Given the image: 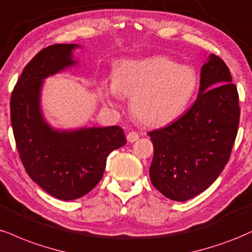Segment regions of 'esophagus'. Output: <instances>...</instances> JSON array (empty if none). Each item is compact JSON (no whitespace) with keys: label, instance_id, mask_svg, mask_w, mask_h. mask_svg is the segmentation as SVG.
<instances>
[{"label":"esophagus","instance_id":"obj_1","mask_svg":"<svg viewBox=\"0 0 252 252\" xmlns=\"http://www.w3.org/2000/svg\"><path fill=\"white\" fill-rule=\"evenodd\" d=\"M127 141H128V143H134L135 140H138L139 139V134L137 132H134V131H132V132H129L128 134H127Z\"/></svg>","mask_w":252,"mask_h":252}]
</instances>
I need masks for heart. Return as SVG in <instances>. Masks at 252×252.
<instances>
[{
	"label": "heart",
	"mask_w": 252,
	"mask_h": 252,
	"mask_svg": "<svg viewBox=\"0 0 252 252\" xmlns=\"http://www.w3.org/2000/svg\"><path fill=\"white\" fill-rule=\"evenodd\" d=\"M198 87V74L189 64L166 56L123 62L102 96L114 103L119 95L131 97L133 117L145 126L158 127L176 120L185 111Z\"/></svg>",
	"instance_id": "heart-1"
}]
</instances>
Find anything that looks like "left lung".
<instances>
[{
    "label": "left lung",
    "mask_w": 252,
    "mask_h": 252,
    "mask_svg": "<svg viewBox=\"0 0 252 252\" xmlns=\"http://www.w3.org/2000/svg\"><path fill=\"white\" fill-rule=\"evenodd\" d=\"M238 124L237 88L225 62L211 54L202 67L192 107L171 125L149 132L155 149L153 186L177 202L205 191L229 160Z\"/></svg>",
    "instance_id": "8db88e82"
}]
</instances>
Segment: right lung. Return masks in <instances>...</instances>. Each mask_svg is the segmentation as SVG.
Wrapping results in <instances>:
<instances>
[{
    "label": "right lung",
    "mask_w": 252,
    "mask_h": 252,
    "mask_svg": "<svg viewBox=\"0 0 252 252\" xmlns=\"http://www.w3.org/2000/svg\"><path fill=\"white\" fill-rule=\"evenodd\" d=\"M78 44H53L29 61L15 85L10 120L27 173L50 196L73 200L87 194L102 178L106 159L126 144L119 126L73 131L52 128L43 119L40 94L43 80L73 66Z\"/></svg>",
    "instance_id": "1"
}]
</instances>
